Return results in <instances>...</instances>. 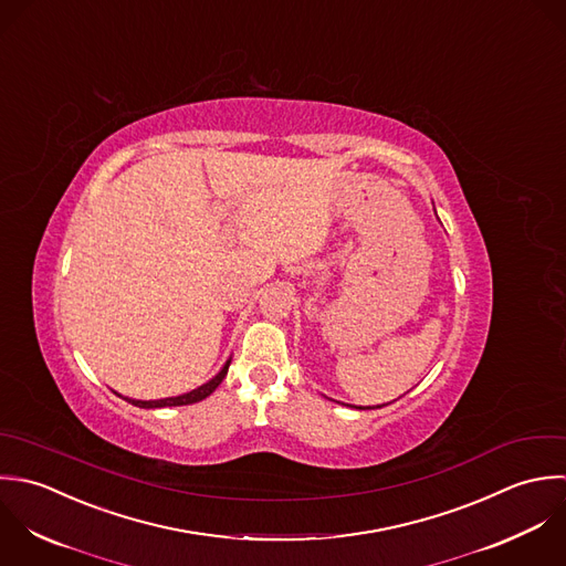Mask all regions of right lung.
<instances>
[{
	"instance_id": "right-lung-1",
	"label": "right lung",
	"mask_w": 566,
	"mask_h": 566,
	"mask_svg": "<svg viewBox=\"0 0 566 566\" xmlns=\"http://www.w3.org/2000/svg\"><path fill=\"white\" fill-rule=\"evenodd\" d=\"M228 367H230V360L223 365V369H221L217 376L212 377L210 381H206L203 386H199V388H195V390H190V392L178 395V397H167V399H156V401H140V399H127V397H123V399H127V401H132L134 406H140V408H165V406H187V403H195V401H201L203 397H208V395L221 384V379L228 374Z\"/></svg>"
}]
</instances>
